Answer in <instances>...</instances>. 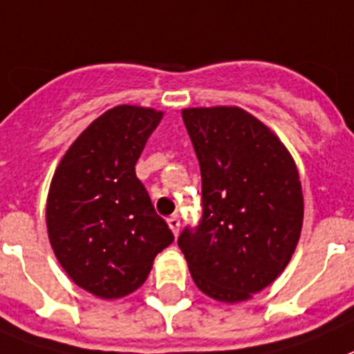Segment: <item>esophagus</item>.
<instances>
[{
  "label": "esophagus",
  "mask_w": 354,
  "mask_h": 354,
  "mask_svg": "<svg viewBox=\"0 0 354 354\" xmlns=\"http://www.w3.org/2000/svg\"><path fill=\"white\" fill-rule=\"evenodd\" d=\"M167 224H169V228L173 230V233L174 235H178V233H180V217H178V215H171V217H169L167 219Z\"/></svg>",
  "instance_id": "esophagus-1"
}]
</instances>
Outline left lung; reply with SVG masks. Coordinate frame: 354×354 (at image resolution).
Here are the masks:
<instances>
[{
  "label": "left lung",
  "mask_w": 354,
  "mask_h": 354,
  "mask_svg": "<svg viewBox=\"0 0 354 354\" xmlns=\"http://www.w3.org/2000/svg\"><path fill=\"white\" fill-rule=\"evenodd\" d=\"M201 169V219L178 239L194 283L224 303L250 299L278 278L303 226L290 153L236 106L181 112Z\"/></svg>",
  "instance_id": "1"
}]
</instances>
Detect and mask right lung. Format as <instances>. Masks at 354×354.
<instances>
[{"label": "right lung", "instance_id": "right-lung-1", "mask_svg": "<svg viewBox=\"0 0 354 354\" xmlns=\"http://www.w3.org/2000/svg\"><path fill=\"white\" fill-rule=\"evenodd\" d=\"M162 112L121 104L80 135L55 171L46 205L55 257L78 287L103 299L137 290L174 235L135 164Z\"/></svg>", "mask_w": 354, "mask_h": 354}]
</instances>
